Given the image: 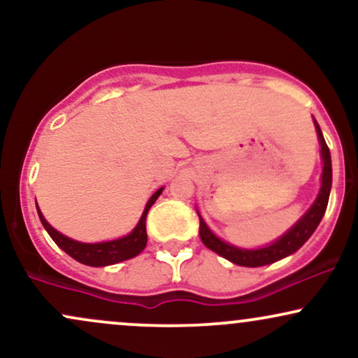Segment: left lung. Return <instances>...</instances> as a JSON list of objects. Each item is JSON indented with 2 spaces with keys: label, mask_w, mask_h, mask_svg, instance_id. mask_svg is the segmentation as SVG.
<instances>
[{
  "label": "left lung",
  "mask_w": 358,
  "mask_h": 358,
  "mask_svg": "<svg viewBox=\"0 0 358 358\" xmlns=\"http://www.w3.org/2000/svg\"><path fill=\"white\" fill-rule=\"evenodd\" d=\"M315 121V119H313ZM316 133H318V141L320 146H322V159H323V171H322V187H320L318 196L308 208L305 215L299 219L289 231L282 234L279 239L271 242L269 245H264V248L259 249H241L236 248V245L229 244V242L222 241L220 237H217L208 225L205 224L199 210V219H200V239L208 249L217 252L219 256L225 257L227 261L234 262L237 266H245V268H259V266L273 264V262L279 261V259H285L291 254H294L296 250L301 248L305 242L310 239L311 234L316 231L318 224L322 222L324 210H327L328 199H330V190H331V156L330 150H328L327 143H324L323 133L320 129L318 122L315 121Z\"/></svg>",
  "instance_id": "1"
}]
</instances>
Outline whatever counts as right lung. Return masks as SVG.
Returning a JSON list of instances; mask_svg holds the SVG:
<instances>
[{
  "mask_svg": "<svg viewBox=\"0 0 358 358\" xmlns=\"http://www.w3.org/2000/svg\"><path fill=\"white\" fill-rule=\"evenodd\" d=\"M163 187L159 190H156L153 195L148 200L145 210H143V215L136 227L133 229L127 236L119 237V239L114 241H104V242H94V244H87V242H79L73 241L71 237L64 236L59 231L52 227L47 220H45L43 213L40 212L38 203H36V212H38L40 220H42L45 231L48 232V236L52 237L53 242L62 250L69 254V256L76 259V261L82 262L85 266H92V268H102V266H110L116 264V262L127 261L131 257H136L143 249L146 248L148 242V234H146V215L148 210L151 208V205L156 202L159 195H162Z\"/></svg>",
  "mask_w": 358,
  "mask_h": 358,
  "instance_id": "1",
  "label": "right lung"
}]
</instances>
